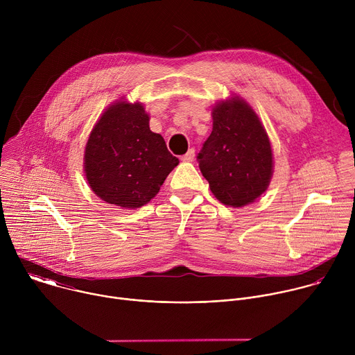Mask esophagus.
<instances>
[{
  "label": "esophagus",
  "mask_w": 355,
  "mask_h": 355,
  "mask_svg": "<svg viewBox=\"0 0 355 355\" xmlns=\"http://www.w3.org/2000/svg\"><path fill=\"white\" fill-rule=\"evenodd\" d=\"M193 159H195V150L193 148H189L187 153L181 157V160L185 162V163H191V162H193Z\"/></svg>",
  "instance_id": "esophagus-1"
}]
</instances>
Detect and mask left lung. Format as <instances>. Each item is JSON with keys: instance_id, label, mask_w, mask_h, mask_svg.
<instances>
[{"instance_id": "1", "label": "left lung", "mask_w": 355, "mask_h": 355, "mask_svg": "<svg viewBox=\"0 0 355 355\" xmlns=\"http://www.w3.org/2000/svg\"><path fill=\"white\" fill-rule=\"evenodd\" d=\"M211 136L198 153L202 175L222 204L245 207L261 196L272 177V148L252 108L239 96L212 110Z\"/></svg>"}]
</instances>
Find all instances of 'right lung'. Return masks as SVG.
Segmentation results:
<instances>
[{"mask_svg":"<svg viewBox=\"0 0 355 355\" xmlns=\"http://www.w3.org/2000/svg\"><path fill=\"white\" fill-rule=\"evenodd\" d=\"M140 103L116 101L89 133L85 178L96 196L123 209H136L153 199L178 159L162 135L150 130Z\"/></svg>","mask_w":355,"mask_h":355,"instance_id":"add662e5","label":"right lung"}]
</instances>
